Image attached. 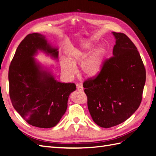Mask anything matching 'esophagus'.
<instances>
[{"label":"esophagus","mask_w":156,"mask_h":156,"mask_svg":"<svg viewBox=\"0 0 156 156\" xmlns=\"http://www.w3.org/2000/svg\"><path fill=\"white\" fill-rule=\"evenodd\" d=\"M76 88H77V90L78 91H83V88L82 87L81 85H80V84H77L76 85Z\"/></svg>","instance_id":"34e87169"}]
</instances>
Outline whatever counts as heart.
Masks as SVG:
<instances>
[{
    "label": "heart",
    "mask_w": 156,
    "mask_h": 156,
    "mask_svg": "<svg viewBox=\"0 0 156 156\" xmlns=\"http://www.w3.org/2000/svg\"><path fill=\"white\" fill-rule=\"evenodd\" d=\"M90 49V48L87 46L75 48L69 52L68 58L61 59V71L67 79H72L76 74V65L81 61L80 70L85 77H93L100 72L104 55L103 47L98 46L87 55Z\"/></svg>",
    "instance_id": "obj_1"
}]
</instances>
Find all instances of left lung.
I'll return each instance as SVG.
<instances>
[{"mask_svg": "<svg viewBox=\"0 0 156 156\" xmlns=\"http://www.w3.org/2000/svg\"><path fill=\"white\" fill-rule=\"evenodd\" d=\"M112 34V57L95 79L83 83L90 114L104 128L122 123L137 110L146 81V70L134 44L124 33Z\"/></svg>", "mask_w": 156, "mask_h": 156, "instance_id": "left-lung-1", "label": "left lung"}]
</instances>
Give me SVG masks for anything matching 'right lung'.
I'll list each match as a JSON object with an SVG mask.
<instances>
[{"label": "right lung", "instance_id": "add662e5", "mask_svg": "<svg viewBox=\"0 0 156 156\" xmlns=\"http://www.w3.org/2000/svg\"><path fill=\"white\" fill-rule=\"evenodd\" d=\"M58 48L40 33L27 35L18 48L8 72L10 96L14 108L27 123L41 128L57 124L68 107L74 83L58 81L52 72L35 56L39 52L58 60Z\"/></svg>", "mask_w": 156, "mask_h": 156}]
</instances>
